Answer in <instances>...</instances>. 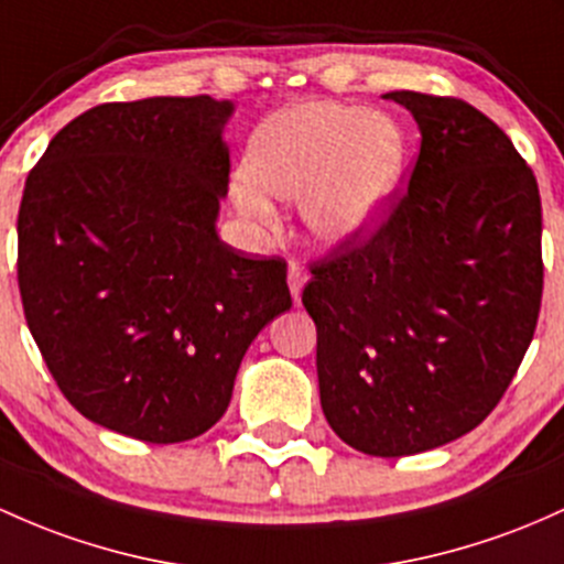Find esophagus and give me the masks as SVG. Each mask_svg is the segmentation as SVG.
Returning <instances> with one entry per match:
<instances>
[{
	"mask_svg": "<svg viewBox=\"0 0 564 564\" xmlns=\"http://www.w3.org/2000/svg\"><path fill=\"white\" fill-rule=\"evenodd\" d=\"M305 283H307V275H305V270L300 268V262H289V289H292V300L296 302V305H300V300H302V289H305Z\"/></svg>",
	"mask_w": 564,
	"mask_h": 564,
	"instance_id": "34e87169",
	"label": "esophagus"
}]
</instances>
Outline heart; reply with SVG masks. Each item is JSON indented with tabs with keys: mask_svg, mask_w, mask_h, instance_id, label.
I'll list each match as a JSON object with an SVG mask.
<instances>
[{
	"mask_svg": "<svg viewBox=\"0 0 564 564\" xmlns=\"http://www.w3.org/2000/svg\"><path fill=\"white\" fill-rule=\"evenodd\" d=\"M406 165V139L382 111L343 101H300L251 135L235 208L275 232L278 200H302V219L329 246L364 240L386 221Z\"/></svg>",
	"mask_w": 564,
	"mask_h": 564,
	"instance_id": "b5f03b06",
	"label": "heart"
}]
</instances>
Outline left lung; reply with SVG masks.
I'll list each match as a JSON object with an SVG mask.
<instances>
[{
  "mask_svg": "<svg viewBox=\"0 0 564 564\" xmlns=\"http://www.w3.org/2000/svg\"><path fill=\"white\" fill-rule=\"evenodd\" d=\"M420 154L369 240L315 262L321 406L375 457L455 442L495 410L533 339L543 292L541 195L511 139L460 98L395 90Z\"/></svg>",
  "mask_w": 564,
  "mask_h": 564,
  "instance_id": "left-lung-1",
  "label": "left lung"
}]
</instances>
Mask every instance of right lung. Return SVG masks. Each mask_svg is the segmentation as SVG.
<instances>
[{"label": "right lung", "mask_w": 564, "mask_h": 564, "mask_svg": "<svg viewBox=\"0 0 564 564\" xmlns=\"http://www.w3.org/2000/svg\"><path fill=\"white\" fill-rule=\"evenodd\" d=\"M232 101L101 104L61 128L18 212L31 337L79 414L150 444L206 433L259 332L292 307L283 259L216 232Z\"/></svg>", "instance_id": "1"}]
</instances>
